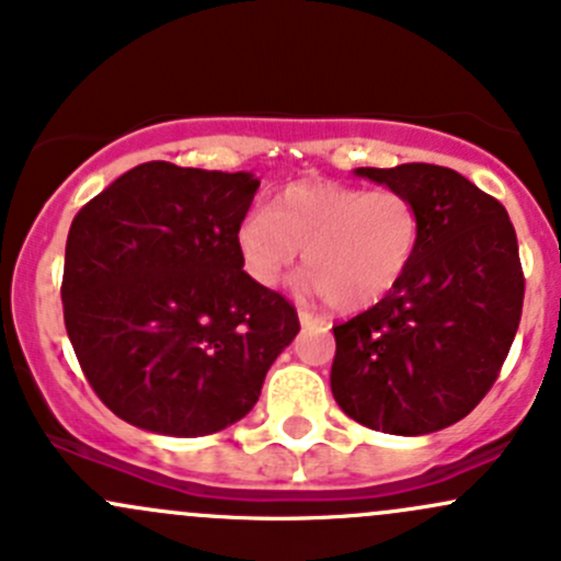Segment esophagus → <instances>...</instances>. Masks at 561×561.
<instances>
[{
  "instance_id": "34e87169",
  "label": "esophagus",
  "mask_w": 561,
  "mask_h": 561,
  "mask_svg": "<svg viewBox=\"0 0 561 561\" xmlns=\"http://www.w3.org/2000/svg\"><path fill=\"white\" fill-rule=\"evenodd\" d=\"M298 320H301V325L307 328V325H320L322 317H317V314H312V312H307V309H298Z\"/></svg>"
}]
</instances>
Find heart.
<instances>
[{"instance_id": "b5f03b06", "label": "heart", "mask_w": 561, "mask_h": 561, "mask_svg": "<svg viewBox=\"0 0 561 561\" xmlns=\"http://www.w3.org/2000/svg\"><path fill=\"white\" fill-rule=\"evenodd\" d=\"M421 241V211L399 190L298 181L252 208L236 228L241 268L276 287L304 247V287L339 312L375 307L399 287Z\"/></svg>"}]
</instances>
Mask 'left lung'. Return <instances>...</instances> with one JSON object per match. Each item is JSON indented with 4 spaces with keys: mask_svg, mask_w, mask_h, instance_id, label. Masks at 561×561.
<instances>
[{
    "mask_svg": "<svg viewBox=\"0 0 561 561\" xmlns=\"http://www.w3.org/2000/svg\"><path fill=\"white\" fill-rule=\"evenodd\" d=\"M355 173L415 201L421 241L390 296L333 325L331 390L360 426L421 437L469 415L511 353L524 307L516 230L500 201L450 168Z\"/></svg>",
    "mask_w": 561,
    "mask_h": 561,
    "instance_id": "left-lung-1",
    "label": "left lung"
}]
</instances>
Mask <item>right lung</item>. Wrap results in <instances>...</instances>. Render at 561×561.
I'll list each match as a JSON object with an SVG mask.
<instances>
[{
	"label": "right lung",
	"mask_w": 561,
	"mask_h": 561,
	"mask_svg": "<svg viewBox=\"0 0 561 561\" xmlns=\"http://www.w3.org/2000/svg\"><path fill=\"white\" fill-rule=\"evenodd\" d=\"M257 186L244 171L144 162L72 219L67 336L122 421L168 437L222 432L296 339L293 304L254 285L236 252Z\"/></svg>",
	"instance_id": "right-lung-1"
}]
</instances>
